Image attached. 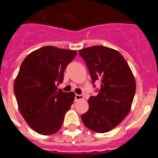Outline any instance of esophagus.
<instances>
[{"mask_svg": "<svg viewBox=\"0 0 158 158\" xmlns=\"http://www.w3.org/2000/svg\"><path fill=\"white\" fill-rule=\"evenodd\" d=\"M84 98V96L81 94H76L75 95V101H78V100H81Z\"/></svg>", "mask_w": 158, "mask_h": 158, "instance_id": "34e87169", "label": "esophagus"}]
</instances>
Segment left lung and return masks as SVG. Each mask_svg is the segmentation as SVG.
Returning a JSON list of instances; mask_svg holds the SVG:
<instances>
[{
    "instance_id": "8db88e82",
    "label": "left lung",
    "mask_w": 158,
    "mask_h": 158,
    "mask_svg": "<svg viewBox=\"0 0 158 158\" xmlns=\"http://www.w3.org/2000/svg\"><path fill=\"white\" fill-rule=\"evenodd\" d=\"M93 83H100L97 96L89 99V107L81 115L85 126L97 133L114 129L131 110L136 90L133 73L122 54L115 50L94 46L79 51Z\"/></svg>"
}]
</instances>
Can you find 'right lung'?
Wrapping results in <instances>:
<instances>
[{
    "label": "right lung",
    "mask_w": 158,
    "mask_h": 158,
    "mask_svg": "<svg viewBox=\"0 0 158 158\" xmlns=\"http://www.w3.org/2000/svg\"><path fill=\"white\" fill-rule=\"evenodd\" d=\"M76 55V51L47 46L29 54L20 65L14 93L25 121L40 135L59 131L73 102L74 93L57 85L62 83L64 71Z\"/></svg>",
    "instance_id": "obj_1"
}]
</instances>
